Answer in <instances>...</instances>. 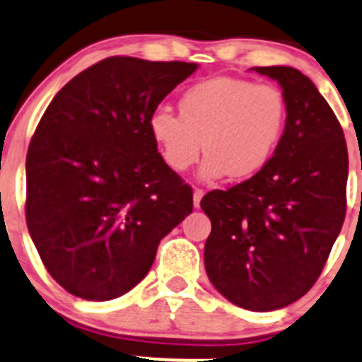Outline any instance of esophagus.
Wrapping results in <instances>:
<instances>
[{"instance_id": "34e87169", "label": "esophagus", "mask_w": 362, "mask_h": 362, "mask_svg": "<svg viewBox=\"0 0 362 362\" xmlns=\"http://www.w3.org/2000/svg\"><path fill=\"white\" fill-rule=\"evenodd\" d=\"M202 195H204V192H202L201 188H195V190H194V206H195V208H199V204H201Z\"/></svg>"}]
</instances>
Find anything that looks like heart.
I'll return each mask as SVG.
<instances>
[{
    "label": "heart",
    "mask_w": 362,
    "mask_h": 362,
    "mask_svg": "<svg viewBox=\"0 0 362 362\" xmlns=\"http://www.w3.org/2000/svg\"><path fill=\"white\" fill-rule=\"evenodd\" d=\"M179 117L158 108L149 119L154 142L172 170L185 172L208 151L201 177H247L264 167L281 140L286 101L275 85L218 76L188 88Z\"/></svg>",
    "instance_id": "1"
}]
</instances>
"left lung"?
Instances as JSON below:
<instances>
[{
    "mask_svg": "<svg viewBox=\"0 0 362 362\" xmlns=\"http://www.w3.org/2000/svg\"><path fill=\"white\" fill-rule=\"evenodd\" d=\"M277 81L286 126L259 172L201 201L211 220L206 274L229 302L275 311L304 297L322 274L346 211L349 153L329 103L286 65L254 67Z\"/></svg>",
    "mask_w": 362,
    "mask_h": 362,
    "instance_id": "obj_1",
    "label": "left lung"
}]
</instances>
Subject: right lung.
Instances as JSON below:
<instances>
[{
	"label": "right lung",
	"mask_w": 362,
	"mask_h": 362,
	"mask_svg": "<svg viewBox=\"0 0 362 362\" xmlns=\"http://www.w3.org/2000/svg\"><path fill=\"white\" fill-rule=\"evenodd\" d=\"M195 69L110 57L74 76L44 112L26 156V223L69 293H127L194 209V192L158 153L149 119Z\"/></svg>",
	"instance_id": "obj_1"
}]
</instances>
